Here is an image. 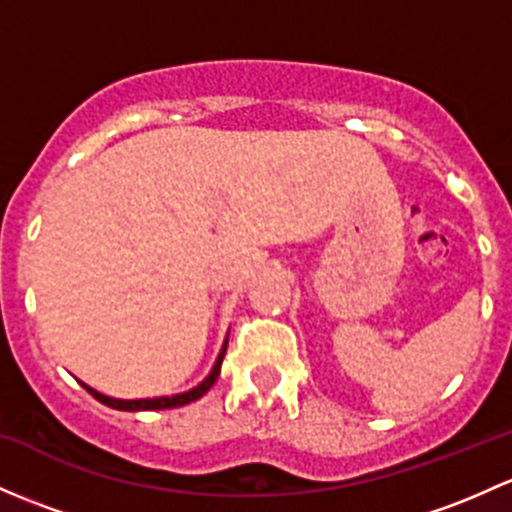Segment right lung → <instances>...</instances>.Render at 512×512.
<instances>
[{
  "mask_svg": "<svg viewBox=\"0 0 512 512\" xmlns=\"http://www.w3.org/2000/svg\"><path fill=\"white\" fill-rule=\"evenodd\" d=\"M225 348H228V341H225L223 348H220L218 360H215V365H213L211 373H208V378L203 380V383H198L196 387H193V390L181 392V395H171V397H147V400H117V397L102 395V392L93 390V387H90V385H85V383H80V385H83L85 390H88L90 395L95 397V400L102 402V405L112 407V410L142 412V410H171V407H184V405H188V402H193V400H198V397L206 395V392L213 387L215 380H218V375H220V363H223V358H225Z\"/></svg>",
  "mask_w": 512,
  "mask_h": 512,
  "instance_id": "1",
  "label": "right lung"
}]
</instances>
